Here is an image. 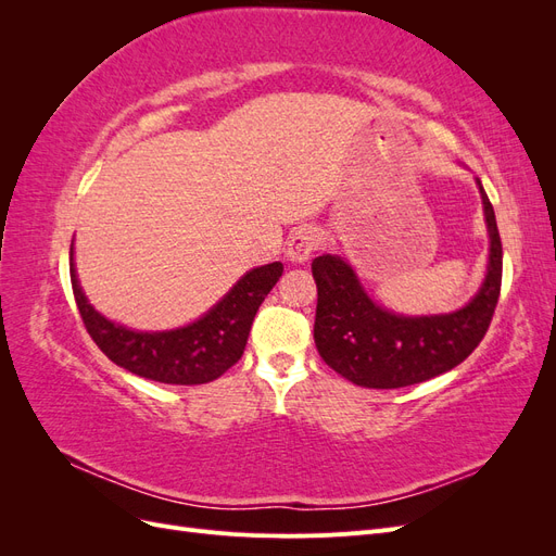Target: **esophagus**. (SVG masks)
<instances>
[{
  "label": "esophagus",
  "instance_id": "34e87169",
  "mask_svg": "<svg viewBox=\"0 0 556 556\" xmlns=\"http://www.w3.org/2000/svg\"><path fill=\"white\" fill-rule=\"evenodd\" d=\"M319 243H323V237H319V231L315 227H299L290 233L288 257L296 264H304L319 248Z\"/></svg>",
  "mask_w": 556,
  "mask_h": 556
}]
</instances>
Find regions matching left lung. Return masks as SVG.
<instances>
[{
  "label": "left lung",
  "instance_id": "obj_1",
  "mask_svg": "<svg viewBox=\"0 0 556 556\" xmlns=\"http://www.w3.org/2000/svg\"><path fill=\"white\" fill-rule=\"evenodd\" d=\"M478 188L490 231V266L478 294L459 311L422 317L390 313L366 294L345 260L339 255L313 260L317 285L313 339L319 357L336 374L359 387L396 390L450 371L480 345L498 304L503 248L492 201L480 180Z\"/></svg>",
  "mask_w": 556,
  "mask_h": 556
}]
</instances>
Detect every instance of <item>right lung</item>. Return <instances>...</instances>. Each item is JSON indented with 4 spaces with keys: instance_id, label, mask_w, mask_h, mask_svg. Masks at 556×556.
I'll return each mask as SVG.
<instances>
[{
    "instance_id": "obj_1",
    "label": "right lung",
    "mask_w": 556,
    "mask_h": 556,
    "mask_svg": "<svg viewBox=\"0 0 556 556\" xmlns=\"http://www.w3.org/2000/svg\"><path fill=\"white\" fill-rule=\"evenodd\" d=\"M70 255L76 306L92 341L113 364L127 368L129 374L166 384H204L237 364L255 313L282 276L280 262L257 266L197 323L172 331H131L90 306L76 278L74 248Z\"/></svg>"
}]
</instances>
